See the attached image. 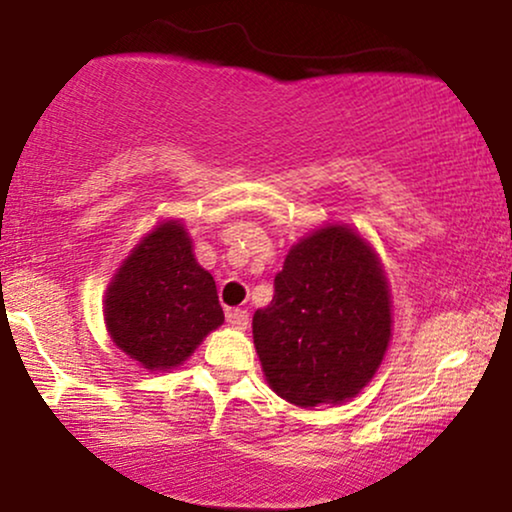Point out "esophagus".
<instances>
[{
    "instance_id": "34e87169",
    "label": "esophagus",
    "mask_w": 512,
    "mask_h": 512,
    "mask_svg": "<svg viewBox=\"0 0 512 512\" xmlns=\"http://www.w3.org/2000/svg\"><path fill=\"white\" fill-rule=\"evenodd\" d=\"M226 319H228L230 326L240 328V331H244V328L249 326V312L247 310H228Z\"/></svg>"
}]
</instances>
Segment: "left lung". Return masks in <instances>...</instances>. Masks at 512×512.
Masks as SVG:
<instances>
[{"instance_id":"8db88e82","label":"left lung","mask_w":512,"mask_h":512,"mask_svg":"<svg viewBox=\"0 0 512 512\" xmlns=\"http://www.w3.org/2000/svg\"><path fill=\"white\" fill-rule=\"evenodd\" d=\"M389 307L387 279L359 235L328 226L300 240L251 324L272 391L300 408L359 394L387 352Z\"/></svg>"}]
</instances>
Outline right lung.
Instances as JSON below:
<instances>
[{"mask_svg":"<svg viewBox=\"0 0 512 512\" xmlns=\"http://www.w3.org/2000/svg\"><path fill=\"white\" fill-rule=\"evenodd\" d=\"M104 317L116 345L146 370L179 366L223 324L214 277L195 263L181 223H160L125 258Z\"/></svg>","mask_w":512,"mask_h":512,"instance_id":"obj_1","label":"right lung"}]
</instances>
